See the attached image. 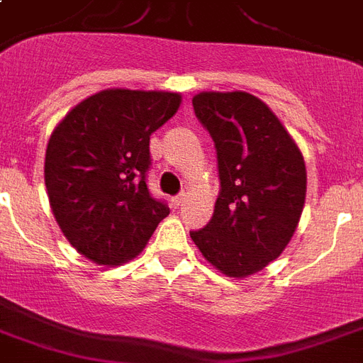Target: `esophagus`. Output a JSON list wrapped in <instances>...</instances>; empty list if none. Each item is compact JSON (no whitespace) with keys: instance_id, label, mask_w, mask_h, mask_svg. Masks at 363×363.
I'll list each match as a JSON object with an SVG mask.
<instances>
[{"instance_id":"34e87169","label":"esophagus","mask_w":363,"mask_h":363,"mask_svg":"<svg viewBox=\"0 0 363 363\" xmlns=\"http://www.w3.org/2000/svg\"><path fill=\"white\" fill-rule=\"evenodd\" d=\"M184 199H186V194L181 192L179 196H175V198L171 199V201H173V205H175V207H179V205L184 203Z\"/></svg>"}]
</instances>
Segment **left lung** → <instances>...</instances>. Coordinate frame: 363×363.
<instances>
[{
	"label": "left lung",
	"mask_w": 363,
	"mask_h": 363,
	"mask_svg": "<svg viewBox=\"0 0 363 363\" xmlns=\"http://www.w3.org/2000/svg\"><path fill=\"white\" fill-rule=\"evenodd\" d=\"M192 105L215 141L220 192L209 224L190 238L224 275H252L286 248L298 228L307 192L303 156L250 94L201 92Z\"/></svg>",
	"instance_id": "obj_1"
}]
</instances>
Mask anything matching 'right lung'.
<instances>
[{
	"label": "right lung",
	"instance_id": "1",
	"mask_svg": "<svg viewBox=\"0 0 363 363\" xmlns=\"http://www.w3.org/2000/svg\"><path fill=\"white\" fill-rule=\"evenodd\" d=\"M181 96L104 90L71 109L50 135L45 184L67 241L96 264L133 258L169 215L147 186L150 135Z\"/></svg>",
	"mask_w": 363,
	"mask_h": 363
}]
</instances>
